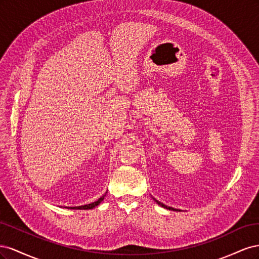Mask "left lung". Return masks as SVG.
Segmentation results:
<instances>
[{
	"mask_svg": "<svg viewBox=\"0 0 259 259\" xmlns=\"http://www.w3.org/2000/svg\"><path fill=\"white\" fill-rule=\"evenodd\" d=\"M154 201H155L156 203H158V204H159V205H161L162 207H164V208H167V209H170V210H178V209H176V208H173V207H169V206H166V205H164V204H163V203L159 202L158 200H155V199H154Z\"/></svg>",
	"mask_w": 259,
	"mask_h": 259,
	"instance_id": "8db88e82",
	"label": "left lung"
}]
</instances>
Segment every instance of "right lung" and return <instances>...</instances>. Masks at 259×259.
Returning <instances> with one entry per match:
<instances>
[{
  "mask_svg": "<svg viewBox=\"0 0 259 259\" xmlns=\"http://www.w3.org/2000/svg\"><path fill=\"white\" fill-rule=\"evenodd\" d=\"M106 195V194H105ZM105 195H103V197L101 198H99L96 202H94V203H91V204H88V205H82V206H75V207H71L72 209L74 208V209H91V208H94L95 206H97L99 203L104 200V198H105Z\"/></svg>",
  "mask_w": 259,
  "mask_h": 259,
  "instance_id": "obj_1",
  "label": "right lung"
}]
</instances>
